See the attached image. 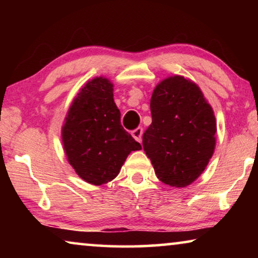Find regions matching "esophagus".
Wrapping results in <instances>:
<instances>
[{
    "label": "esophagus",
    "mask_w": 258,
    "mask_h": 258,
    "mask_svg": "<svg viewBox=\"0 0 258 258\" xmlns=\"http://www.w3.org/2000/svg\"><path fill=\"white\" fill-rule=\"evenodd\" d=\"M142 134H143L142 128H136L135 130H133L132 132V135L134 139H135L137 142H140V143H141V141H142Z\"/></svg>",
    "instance_id": "obj_1"
}]
</instances>
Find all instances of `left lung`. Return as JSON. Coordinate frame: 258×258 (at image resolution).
I'll use <instances>...</instances> for the list:
<instances>
[{
    "instance_id": "8db88e82",
    "label": "left lung",
    "mask_w": 258,
    "mask_h": 258,
    "mask_svg": "<svg viewBox=\"0 0 258 258\" xmlns=\"http://www.w3.org/2000/svg\"><path fill=\"white\" fill-rule=\"evenodd\" d=\"M153 122L143 134V149L165 184L189 185L204 171L215 150L216 119L195 83L172 76L155 88Z\"/></svg>"
}]
</instances>
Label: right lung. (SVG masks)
<instances>
[{"instance_id":"add662e5","label":"right lung","mask_w":258,"mask_h":258,"mask_svg":"<svg viewBox=\"0 0 258 258\" xmlns=\"http://www.w3.org/2000/svg\"><path fill=\"white\" fill-rule=\"evenodd\" d=\"M62 140L77 175L95 185L114 179L126 156L142 149L122 126L112 84L103 77L88 82L74 100L62 128Z\"/></svg>"}]
</instances>
